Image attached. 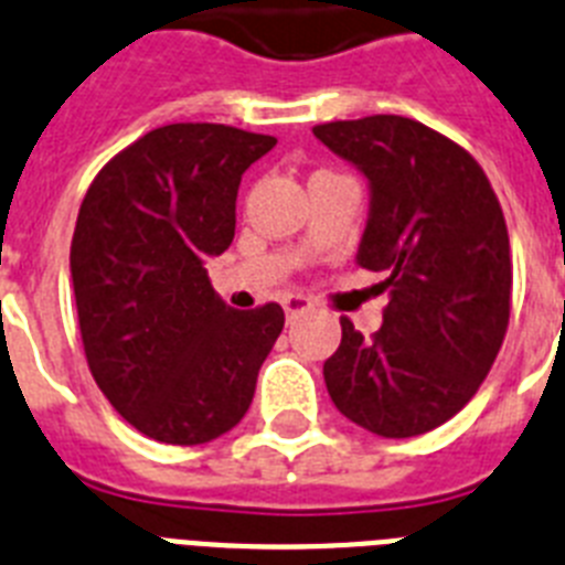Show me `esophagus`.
Here are the masks:
<instances>
[{"label": "esophagus", "instance_id": "34e87169", "mask_svg": "<svg viewBox=\"0 0 565 565\" xmlns=\"http://www.w3.org/2000/svg\"><path fill=\"white\" fill-rule=\"evenodd\" d=\"M284 312H287V319H296L301 312H307L312 307V301L307 296H284L281 301Z\"/></svg>", "mask_w": 565, "mask_h": 565}]
</instances>
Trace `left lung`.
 I'll use <instances>...</instances> for the list:
<instances>
[{
    "label": "left lung",
    "instance_id": "obj_1",
    "mask_svg": "<svg viewBox=\"0 0 565 565\" xmlns=\"http://www.w3.org/2000/svg\"><path fill=\"white\" fill-rule=\"evenodd\" d=\"M367 180L355 264L385 273L391 305L373 339L341 319L327 393L350 422L387 439L439 428L488 376L511 310L509 230L480 163L396 114L316 126Z\"/></svg>",
    "mask_w": 565,
    "mask_h": 565
}]
</instances>
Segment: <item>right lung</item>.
<instances>
[{"mask_svg":"<svg viewBox=\"0 0 565 565\" xmlns=\"http://www.w3.org/2000/svg\"><path fill=\"white\" fill-rule=\"evenodd\" d=\"M275 137L172 122L94 178L71 241V281L94 382L166 445H203L249 411L284 310H235L206 264L235 238L241 174Z\"/></svg>","mask_w":565,"mask_h":565,"instance_id":"add662e5","label":"right lung"}]
</instances>
